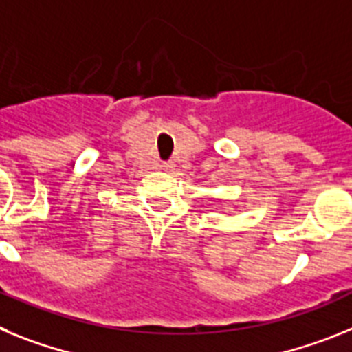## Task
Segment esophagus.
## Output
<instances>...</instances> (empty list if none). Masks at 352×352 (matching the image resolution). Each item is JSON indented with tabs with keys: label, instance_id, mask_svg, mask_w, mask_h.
I'll return each instance as SVG.
<instances>
[{
	"label": "esophagus",
	"instance_id": "esophagus-1",
	"mask_svg": "<svg viewBox=\"0 0 352 352\" xmlns=\"http://www.w3.org/2000/svg\"><path fill=\"white\" fill-rule=\"evenodd\" d=\"M173 168H175V166H173V163H164L163 164L164 172H173Z\"/></svg>",
	"mask_w": 352,
	"mask_h": 352
}]
</instances>
